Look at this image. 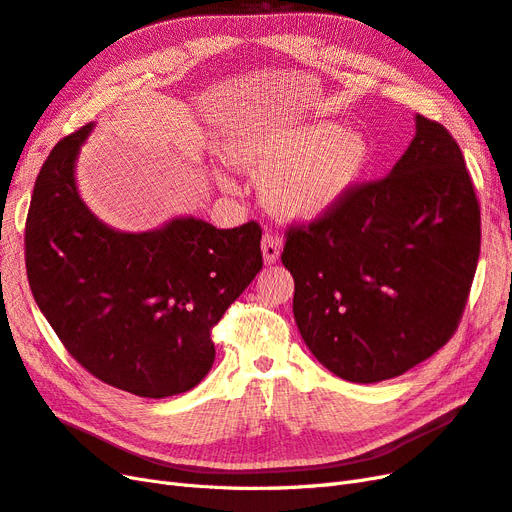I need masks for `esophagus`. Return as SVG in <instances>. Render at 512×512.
Instances as JSON below:
<instances>
[{"label":"esophagus","instance_id":"obj_1","mask_svg":"<svg viewBox=\"0 0 512 512\" xmlns=\"http://www.w3.org/2000/svg\"><path fill=\"white\" fill-rule=\"evenodd\" d=\"M281 248H283V240L279 236H274V233H266L264 240H261V253H264V261L268 266L279 261Z\"/></svg>","mask_w":512,"mask_h":512}]
</instances>
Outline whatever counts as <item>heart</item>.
<instances>
[{"mask_svg":"<svg viewBox=\"0 0 512 512\" xmlns=\"http://www.w3.org/2000/svg\"><path fill=\"white\" fill-rule=\"evenodd\" d=\"M227 154L244 167L276 169L266 182L268 201L281 214L313 218L352 191L371 165L373 145L339 122H306L248 130Z\"/></svg>","mask_w":512,"mask_h":512,"instance_id":"1","label":"heart"}]
</instances>
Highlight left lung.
<instances>
[{"mask_svg":"<svg viewBox=\"0 0 512 512\" xmlns=\"http://www.w3.org/2000/svg\"><path fill=\"white\" fill-rule=\"evenodd\" d=\"M306 347L347 382L375 384L455 334L480 255V206L459 143L425 115L386 178L285 231Z\"/></svg>","mask_w":512,"mask_h":512,"instance_id":"obj_1","label":"left lung"}]
</instances>
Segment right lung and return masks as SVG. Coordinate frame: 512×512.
Wrapping results in <instances>:
<instances>
[{
	"label": "right lung",
	"instance_id": "right-lung-1",
	"mask_svg": "<svg viewBox=\"0 0 512 512\" xmlns=\"http://www.w3.org/2000/svg\"><path fill=\"white\" fill-rule=\"evenodd\" d=\"M85 124L42 165L25 221L34 300L81 367L137 397L195 388L214 362L212 328L264 266L261 227L175 218L122 233L87 210L75 184Z\"/></svg>",
	"mask_w": 512,
	"mask_h": 512
}]
</instances>
